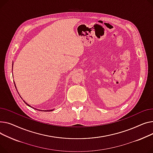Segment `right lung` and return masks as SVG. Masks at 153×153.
<instances>
[{
	"label": "right lung",
	"instance_id": "right-lung-1",
	"mask_svg": "<svg viewBox=\"0 0 153 153\" xmlns=\"http://www.w3.org/2000/svg\"><path fill=\"white\" fill-rule=\"evenodd\" d=\"M12 70H13V65H12ZM15 83V82H14ZM15 87H16V86H15ZM21 98H22V97H21ZM24 102H25V103H26V105H28V106H30V107H31V105H30L28 104H27L26 102H25V101H23ZM33 109H36V110H38V111H44V112H49V111H52L53 109H51V110H46V111H45V110H39V109H36V108H34V107H33Z\"/></svg>",
	"mask_w": 153,
	"mask_h": 153
}]
</instances>
